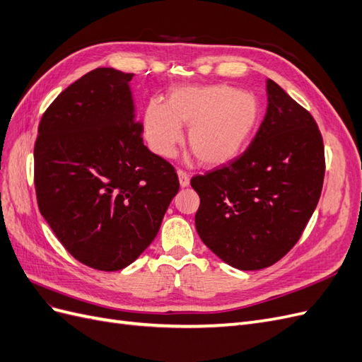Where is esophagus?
I'll list each match as a JSON object with an SVG mask.
<instances>
[{"label": "esophagus", "instance_id": "1", "mask_svg": "<svg viewBox=\"0 0 362 362\" xmlns=\"http://www.w3.org/2000/svg\"><path fill=\"white\" fill-rule=\"evenodd\" d=\"M178 180H180V185L184 189V187H189L190 184V175L187 172L184 170H178Z\"/></svg>", "mask_w": 362, "mask_h": 362}]
</instances>
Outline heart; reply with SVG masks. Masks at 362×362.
Masks as SVG:
<instances>
[{"mask_svg": "<svg viewBox=\"0 0 362 362\" xmlns=\"http://www.w3.org/2000/svg\"><path fill=\"white\" fill-rule=\"evenodd\" d=\"M259 120L257 98L228 84L180 86L168 103H151L144 115V134L160 157H170L190 127L187 146L202 166L221 168L247 146Z\"/></svg>", "mask_w": 362, "mask_h": 362, "instance_id": "b5f03b06", "label": "heart"}]
</instances>
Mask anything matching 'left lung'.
I'll list each match as a JSON object with an SVG mask.
<instances>
[{
  "label": "left lung",
  "mask_w": 362,
  "mask_h": 362,
  "mask_svg": "<svg viewBox=\"0 0 362 362\" xmlns=\"http://www.w3.org/2000/svg\"><path fill=\"white\" fill-rule=\"evenodd\" d=\"M267 110L242 156L190 184L204 245L226 264L259 270L298 243L320 199L323 139L313 116L275 81H266Z\"/></svg>",
  "instance_id": "obj_1"
}]
</instances>
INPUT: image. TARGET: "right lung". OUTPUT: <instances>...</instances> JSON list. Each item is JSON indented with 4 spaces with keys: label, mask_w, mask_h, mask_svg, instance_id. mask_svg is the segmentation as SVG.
<instances>
[{
    "label": "right lung",
    "mask_w": 362,
    "mask_h": 362,
    "mask_svg": "<svg viewBox=\"0 0 362 362\" xmlns=\"http://www.w3.org/2000/svg\"><path fill=\"white\" fill-rule=\"evenodd\" d=\"M131 80L113 68L83 75L42 116L35 145L40 214L75 259L105 272L140 257L180 190L144 145Z\"/></svg>",
    "instance_id": "1"
}]
</instances>
